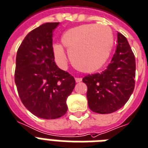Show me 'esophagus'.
Listing matches in <instances>:
<instances>
[{"label": "esophagus", "instance_id": "obj_1", "mask_svg": "<svg viewBox=\"0 0 148 148\" xmlns=\"http://www.w3.org/2000/svg\"><path fill=\"white\" fill-rule=\"evenodd\" d=\"M82 78H78V77L75 78V82H82Z\"/></svg>", "mask_w": 148, "mask_h": 148}]
</instances>
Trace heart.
I'll list each match as a JSON object with an SVG mask.
<instances>
[{"instance_id":"heart-1","label":"heart","mask_w":148,"mask_h":148,"mask_svg":"<svg viewBox=\"0 0 148 148\" xmlns=\"http://www.w3.org/2000/svg\"><path fill=\"white\" fill-rule=\"evenodd\" d=\"M114 40L109 27L97 24L73 27L61 37L74 66L84 73H94L104 66L110 56ZM53 50L57 64L62 68L66 66L67 56L62 46L53 45Z\"/></svg>"}]
</instances>
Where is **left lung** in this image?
Listing matches in <instances>:
<instances>
[{"label": "left lung", "mask_w": 148, "mask_h": 148, "mask_svg": "<svg viewBox=\"0 0 148 148\" xmlns=\"http://www.w3.org/2000/svg\"><path fill=\"white\" fill-rule=\"evenodd\" d=\"M135 57L127 39L118 32V44L106 70L87 75L86 84L88 107L99 114H109L125 106L134 88Z\"/></svg>", "instance_id": "8db88e82"}]
</instances>
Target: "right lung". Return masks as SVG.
<instances>
[{"instance_id":"1","label":"right lung","mask_w":148,"mask_h":148,"mask_svg":"<svg viewBox=\"0 0 148 148\" xmlns=\"http://www.w3.org/2000/svg\"><path fill=\"white\" fill-rule=\"evenodd\" d=\"M57 23H46L27 34L19 47L14 79L23 106L44 119H59L67 112L66 99L75 79L54 61L53 32Z\"/></svg>"}]
</instances>
